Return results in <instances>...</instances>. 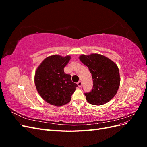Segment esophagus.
I'll return each mask as SVG.
<instances>
[{
  "label": "esophagus",
  "instance_id": "esophagus-1",
  "mask_svg": "<svg viewBox=\"0 0 147 147\" xmlns=\"http://www.w3.org/2000/svg\"><path fill=\"white\" fill-rule=\"evenodd\" d=\"M77 84H78V86L79 87H81L82 85V82L81 81H78V83H77Z\"/></svg>",
  "mask_w": 147,
  "mask_h": 147
}]
</instances>
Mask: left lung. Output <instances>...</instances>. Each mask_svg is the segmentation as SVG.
I'll list each match as a JSON object with an SVG mask.
<instances>
[{
	"label": "left lung",
	"instance_id": "1",
	"mask_svg": "<svg viewBox=\"0 0 147 147\" xmlns=\"http://www.w3.org/2000/svg\"><path fill=\"white\" fill-rule=\"evenodd\" d=\"M80 60L87 66L91 74L93 87L84 93L92 105H100L109 102L117 94L120 83L118 66L114 62L99 54L81 55Z\"/></svg>",
	"mask_w": 147,
	"mask_h": 147
}]
</instances>
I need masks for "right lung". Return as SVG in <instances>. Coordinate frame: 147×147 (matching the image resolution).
Instances as JSON below:
<instances>
[{
    "instance_id": "1",
    "label": "right lung",
    "mask_w": 147,
    "mask_h": 147,
    "mask_svg": "<svg viewBox=\"0 0 147 147\" xmlns=\"http://www.w3.org/2000/svg\"><path fill=\"white\" fill-rule=\"evenodd\" d=\"M70 56L53 55L47 57L38 66L35 74V84L38 94L48 103L62 106L69 103L77 83L70 74L64 72Z\"/></svg>"
}]
</instances>
